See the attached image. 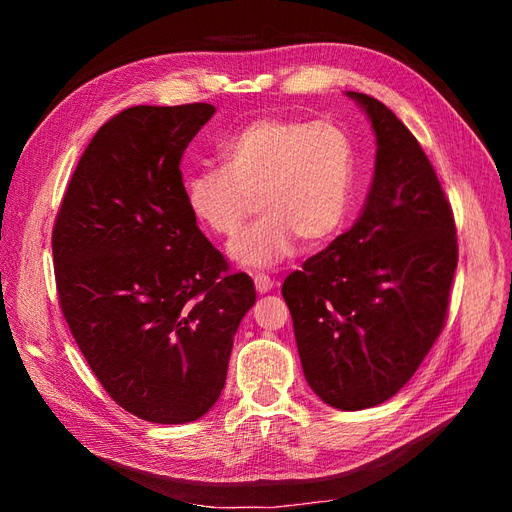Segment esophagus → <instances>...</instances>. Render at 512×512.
Instances as JSON below:
<instances>
[{"label":"esophagus","instance_id":"esophagus-1","mask_svg":"<svg viewBox=\"0 0 512 512\" xmlns=\"http://www.w3.org/2000/svg\"><path fill=\"white\" fill-rule=\"evenodd\" d=\"M254 286L260 294H265V292H271L275 284L269 275H254Z\"/></svg>","mask_w":512,"mask_h":512}]
</instances>
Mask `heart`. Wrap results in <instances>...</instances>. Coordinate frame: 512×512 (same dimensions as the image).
Segmentation results:
<instances>
[{
  "label": "heart",
  "instance_id": "heart-1",
  "mask_svg": "<svg viewBox=\"0 0 512 512\" xmlns=\"http://www.w3.org/2000/svg\"><path fill=\"white\" fill-rule=\"evenodd\" d=\"M224 166L200 168L183 183L196 224L230 237L258 200L260 218L228 245L241 267L269 269L297 241L320 245L344 228L356 194V147L331 121L260 117L220 145Z\"/></svg>",
  "mask_w": 512,
  "mask_h": 512
}]
</instances>
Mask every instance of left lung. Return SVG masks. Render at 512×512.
<instances>
[{
	"instance_id": "left-lung-1",
	"label": "left lung",
	"mask_w": 512,
	"mask_h": 512,
	"mask_svg": "<svg viewBox=\"0 0 512 512\" xmlns=\"http://www.w3.org/2000/svg\"><path fill=\"white\" fill-rule=\"evenodd\" d=\"M376 134L361 215L286 277L303 374L337 410L384 404L436 342L457 269L451 205L412 132L376 98L346 91Z\"/></svg>"
}]
</instances>
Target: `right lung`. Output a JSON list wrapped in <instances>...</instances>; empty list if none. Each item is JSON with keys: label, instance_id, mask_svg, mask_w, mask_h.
<instances>
[{"label": "right lung", "instance_id": "add662e5", "mask_svg": "<svg viewBox=\"0 0 512 512\" xmlns=\"http://www.w3.org/2000/svg\"><path fill=\"white\" fill-rule=\"evenodd\" d=\"M211 104L132 106L91 138L53 228L61 312L104 391L160 425L205 416L256 303L185 207L181 158Z\"/></svg>", "mask_w": 512, "mask_h": 512}]
</instances>
